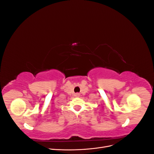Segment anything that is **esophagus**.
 <instances>
[{"label":"esophagus","mask_w":154,"mask_h":154,"mask_svg":"<svg viewBox=\"0 0 154 154\" xmlns=\"http://www.w3.org/2000/svg\"><path fill=\"white\" fill-rule=\"evenodd\" d=\"M74 96H75L76 97H80V94H79V93H76V94H75V95H74Z\"/></svg>","instance_id":"obj_1"}]
</instances>
